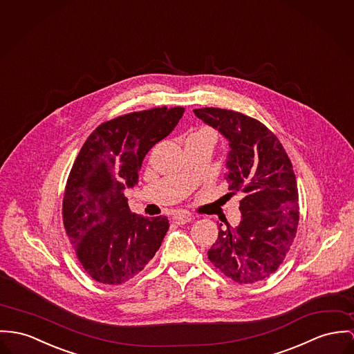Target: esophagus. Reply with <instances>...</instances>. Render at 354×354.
Listing matches in <instances>:
<instances>
[{
  "mask_svg": "<svg viewBox=\"0 0 354 354\" xmlns=\"http://www.w3.org/2000/svg\"><path fill=\"white\" fill-rule=\"evenodd\" d=\"M172 219H174V222L178 223V225H185V223L192 221L194 217H192L191 214H187V213H182V214H176Z\"/></svg>",
  "mask_w": 354,
  "mask_h": 354,
  "instance_id": "esophagus-1",
  "label": "esophagus"
}]
</instances>
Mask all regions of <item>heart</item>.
<instances>
[{
	"mask_svg": "<svg viewBox=\"0 0 354 354\" xmlns=\"http://www.w3.org/2000/svg\"><path fill=\"white\" fill-rule=\"evenodd\" d=\"M198 133H212L210 131H201V132H198Z\"/></svg>",
	"mask_w": 354,
	"mask_h": 354,
	"instance_id": "heart-1",
	"label": "heart"
}]
</instances>
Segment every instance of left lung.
Returning a JSON list of instances; mask_svg holds the SVG:
<instances>
[{
	"label": "left lung",
	"instance_id": "1",
	"mask_svg": "<svg viewBox=\"0 0 354 354\" xmlns=\"http://www.w3.org/2000/svg\"><path fill=\"white\" fill-rule=\"evenodd\" d=\"M229 142L225 179L230 194L241 191L237 226L219 225L209 260L237 283L264 280L281 264L297 234L298 187L281 142L260 121L233 110H194Z\"/></svg>",
	"mask_w": 354,
	"mask_h": 354
}]
</instances>
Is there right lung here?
<instances>
[{
    "mask_svg": "<svg viewBox=\"0 0 354 354\" xmlns=\"http://www.w3.org/2000/svg\"><path fill=\"white\" fill-rule=\"evenodd\" d=\"M183 113L165 106L129 113L101 124L83 144L67 179L63 223L94 280L111 286L131 280L163 243L167 217L131 213L124 191L136 186L145 155Z\"/></svg>",
    "mask_w": 354,
    "mask_h": 354,
    "instance_id": "right-lung-1",
    "label": "right lung"
}]
</instances>
